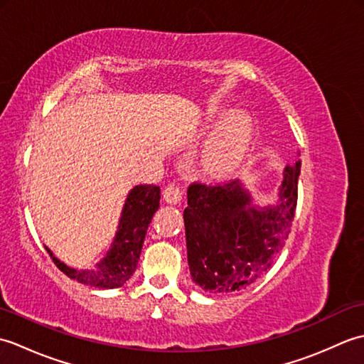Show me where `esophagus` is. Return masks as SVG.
I'll return each instance as SVG.
<instances>
[{
  "instance_id": "34e87169",
  "label": "esophagus",
  "mask_w": 364,
  "mask_h": 364,
  "mask_svg": "<svg viewBox=\"0 0 364 364\" xmlns=\"http://www.w3.org/2000/svg\"><path fill=\"white\" fill-rule=\"evenodd\" d=\"M162 196H164V200L167 203L175 205L183 198V188L176 183H170L168 186L162 191Z\"/></svg>"
}]
</instances>
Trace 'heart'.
Returning a JSON list of instances; mask_svg holds the SVG:
<instances>
[{
  "label": "heart",
  "mask_w": 364,
  "mask_h": 364,
  "mask_svg": "<svg viewBox=\"0 0 364 364\" xmlns=\"http://www.w3.org/2000/svg\"><path fill=\"white\" fill-rule=\"evenodd\" d=\"M253 137L252 117L244 111L230 114L203 154L202 164L213 176H225L242 164Z\"/></svg>",
  "instance_id": "obj_1"
}]
</instances>
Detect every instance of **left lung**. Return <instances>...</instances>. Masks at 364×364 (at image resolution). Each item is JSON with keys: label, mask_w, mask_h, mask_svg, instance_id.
Instances as JSON below:
<instances>
[{"label": "left lung", "mask_w": 364, "mask_h": 364, "mask_svg": "<svg viewBox=\"0 0 364 364\" xmlns=\"http://www.w3.org/2000/svg\"><path fill=\"white\" fill-rule=\"evenodd\" d=\"M300 161L286 166L272 206L255 208L239 180L192 183L184 210L192 282L211 294H231L267 272L291 233Z\"/></svg>", "instance_id": "obj_1"}]
</instances>
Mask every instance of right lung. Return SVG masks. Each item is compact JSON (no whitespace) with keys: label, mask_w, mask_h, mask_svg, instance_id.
<instances>
[{"label":"right lung","mask_w":364,"mask_h":364,"mask_svg":"<svg viewBox=\"0 0 364 364\" xmlns=\"http://www.w3.org/2000/svg\"><path fill=\"white\" fill-rule=\"evenodd\" d=\"M159 198L161 189L154 184H141L133 188L123 206L112 247L94 267L81 270L72 269L54 257L48 247L45 249L59 270H63L67 277L78 283L98 289L120 288L129 280L137 267L146 230H149L153 214L159 208Z\"/></svg>","instance_id":"add662e5"}]
</instances>
